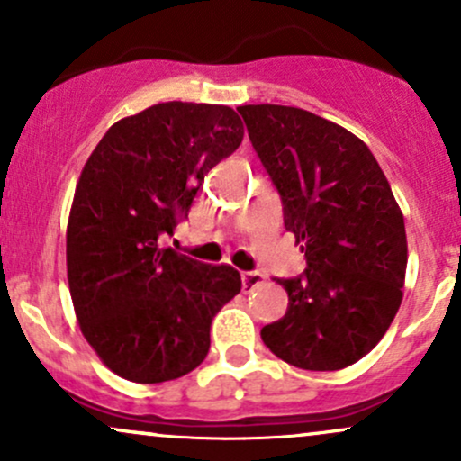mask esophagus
<instances>
[{"instance_id":"esophagus-1","label":"esophagus","mask_w":461,"mask_h":461,"mask_svg":"<svg viewBox=\"0 0 461 461\" xmlns=\"http://www.w3.org/2000/svg\"><path fill=\"white\" fill-rule=\"evenodd\" d=\"M262 282H264V273H260V271H245V273H242V288H245V293H247V290H253L256 285H260Z\"/></svg>"}]
</instances>
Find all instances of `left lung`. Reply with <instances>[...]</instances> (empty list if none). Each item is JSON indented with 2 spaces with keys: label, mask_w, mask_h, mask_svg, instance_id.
I'll return each mask as SVG.
<instances>
[{
  "label": "left lung",
  "mask_w": 461,
  "mask_h": 461,
  "mask_svg": "<svg viewBox=\"0 0 461 461\" xmlns=\"http://www.w3.org/2000/svg\"><path fill=\"white\" fill-rule=\"evenodd\" d=\"M238 113L305 253L299 277L277 279L288 310L262 327L264 345L297 368L351 366L403 299L405 223L388 179L357 136L322 116L273 104Z\"/></svg>",
  "instance_id": "obj_1"
}]
</instances>
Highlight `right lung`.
Segmentation results:
<instances>
[{"instance_id": "1", "label": "right lung", "mask_w": 461, "mask_h": 461, "mask_svg": "<svg viewBox=\"0 0 461 461\" xmlns=\"http://www.w3.org/2000/svg\"><path fill=\"white\" fill-rule=\"evenodd\" d=\"M242 136L227 105L167 102L114 123L84 164L67 227L68 288L84 338L119 377L162 384L197 368L216 312L240 293L236 268L160 240Z\"/></svg>"}]
</instances>
